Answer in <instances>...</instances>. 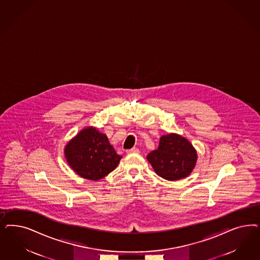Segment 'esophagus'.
I'll list each match as a JSON object with an SVG mask.
<instances>
[{"label": "esophagus", "mask_w": 260, "mask_h": 260, "mask_svg": "<svg viewBox=\"0 0 260 260\" xmlns=\"http://www.w3.org/2000/svg\"><path fill=\"white\" fill-rule=\"evenodd\" d=\"M128 154H131V153H139L140 152V150L138 149V148H136V147H134V148H131V149H128V150L126 151Z\"/></svg>", "instance_id": "34e87169"}]
</instances>
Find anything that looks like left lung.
<instances>
[{"instance_id": "8db88e82", "label": "left lung", "mask_w": 260, "mask_h": 260, "mask_svg": "<svg viewBox=\"0 0 260 260\" xmlns=\"http://www.w3.org/2000/svg\"><path fill=\"white\" fill-rule=\"evenodd\" d=\"M146 158L159 177L176 181L191 173L197 153L192 144L182 136L168 134L159 139L158 149L150 152Z\"/></svg>"}]
</instances>
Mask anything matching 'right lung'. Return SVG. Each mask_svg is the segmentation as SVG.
I'll list each match as a JSON object with an SVG mask.
<instances>
[{
	"label": "right lung",
	"instance_id": "add662e5",
	"mask_svg": "<svg viewBox=\"0 0 260 260\" xmlns=\"http://www.w3.org/2000/svg\"><path fill=\"white\" fill-rule=\"evenodd\" d=\"M65 156L79 176L92 181L108 175L122 158L110 144L107 136L93 127L83 129L68 143Z\"/></svg>",
	"mask_w": 260,
	"mask_h": 260
}]
</instances>
